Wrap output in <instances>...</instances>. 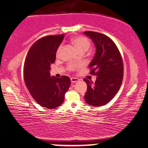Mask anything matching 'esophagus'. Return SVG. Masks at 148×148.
Returning a JSON list of instances; mask_svg holds the SVG:
<instances>
[{"mask_svg": "<svg viewBox=\"0 0 148 148\" xmlns=\"http://www.w3.org/2000/svg\"><path fill=\"white\" fill-rule=\"evenodd\" d=\"M79 81V79H77V78H74V77L71 78V82H72V83H76V82H78Z\"/></svg>", "mask_w": 148, "mask_h": 148, "instance_id": "34e87169", "label": "esophagus"}]
</instances>
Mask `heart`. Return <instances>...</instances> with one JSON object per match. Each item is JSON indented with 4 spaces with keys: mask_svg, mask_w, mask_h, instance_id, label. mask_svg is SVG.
<instances>
[{
    "mask_svg": "<svg viewBox=\"0 0 148 148\" xmlns=\"http://www.w3.org/2000/svg\"><path fill=\"white\" fill-rule=\"evenodd\" d=\"M72 42L74 47L76 48L79 52H85L90 47V42L88 38L84 36H76L72 39ZM62 49V45H60L57 49L56 55L58 56L60 54ZM79 66L78 64L70 63L68 65V69L69 70H74L76 67Z\"/></svg>",
    "mask_w": 148,
    "mask_h": 148,
    "instance_id": "b5f03b06",
    "label": "heart"
}]
</instances>
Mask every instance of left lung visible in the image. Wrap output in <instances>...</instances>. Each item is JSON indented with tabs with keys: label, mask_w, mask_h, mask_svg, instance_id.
<instances>
[{
	"label": "left lung",
	"mask_w": 148,
	"mask_h": 148,
	"mask_svg": "<svg viewBox=\"0 0 148 148\" xmlns=\"http://www.w3.org/2000/svg\"><path fill=\"white\" fill-rule=\"evenodd\" d=\"M84 34L92 39L96 47L95 55L89 67L90 74L97 76L94 83L83 79L88 85L85 100L93 107L105 106L114 97L121 85L122 58L116 45L108 36L94 32H84Z\"/></svg>",
	"instance_id": "obj_1"
}]
</instances>
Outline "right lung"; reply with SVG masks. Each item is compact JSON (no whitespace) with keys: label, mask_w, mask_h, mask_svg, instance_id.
Instances as JSON below:
<instances>
[{"label":"right lung","mask_w":148,"mask_h":148,"mask_svg":"<svg viewBox=\"0 0 148 148\" xmlns=\"http://www.w3.org/2000/svg\"><path fill=\"white\" fill-rule=\"evenodd\" d=\"M64 34L47 36L36 41L30 47L24 65V80L32 97L43 108L54 109L63 103L65 94L71 84L70 79L50 76V65Z\"/></svg>","instance_id":"obj_1"}]
</instances>
